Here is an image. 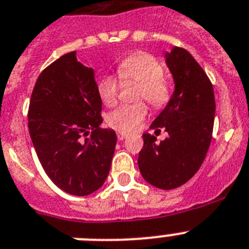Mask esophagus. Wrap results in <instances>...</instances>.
<instances>
[{
	"label": "esophagus",
	"mask_w": 249,
	"mask_h": 249,
	"mask_svg": "<svg viewBox=\"0 0 249 249\" xmlns=\"http://www.w3.org/2000/svg\"><path fill=\"white\" fill-rule=\"evenodd\" d=\"M127 133H124V132H117V138L118 141H123L124 138H127Z\"/></svg>",
	"instance_id": "34e87169"
}]
</instances>
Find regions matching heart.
<instances>
[{
	"label": "heart",
	"instance_id": "1",
	"mask_svg": "<svg viewBox=\"0 0 249 249\" xmlns=\"http://www.w3.org/2000/svg\"><path fill=\"white\" fill-rule=\"evenodd\" d=\"M121 81L138 82L136 98L146 100L153 108H162L171 98V89L164 78V66L156 57L147 53H136L126 57L118 65ZM120 82L114 76L105 74L97 82V93L106 106L117 102ZM147 114V106L143 102L122 105L111 112L107 122L112 128L122 132L135 131Z\"/></svg>",
	"mask_w": 249,
	"mask_h": 249
}]
</instances>
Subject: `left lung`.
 <instances>
[{
  "mask_svg": "<svg viewBox=\"0 0 249 249\" xmlns=\"http://www.w3.org/2000/svg\"><path fill=\"white\" fill-rule=\"evenodd\" d=\"M175 81V92L149 128L168 133L166 140L143 135L138 155L142 177L160 190H173L196 175L212 140L215 101L213 86L192 54L173 47L164 54Z\"/></svg>",
  "mask_w": 249,
  "mask_h": 249,
  "instance_id": "obj_1",
  "label": "left lung"
}]
</instances>
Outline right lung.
Listing matches in <instances>:
<instances>
[{
  "label": "right lung",
  "mask_w": 249,
  "mask_h": 249,
  "mask_svg": "<svg viewBox=\"0 0 249 249\" xmlns=\"http://www.w3.org/2000/svg\"><path fill=\"white\" fill-rule=\"evenodd\" d=\"M101 112L93 70L78 62L76 51L37 78L28 108L31 140L51 181L70 195H91L109 173L117 136L101 128Z\"/></svg>",
  "instance_id": "obj_1"
}]
</instances>
